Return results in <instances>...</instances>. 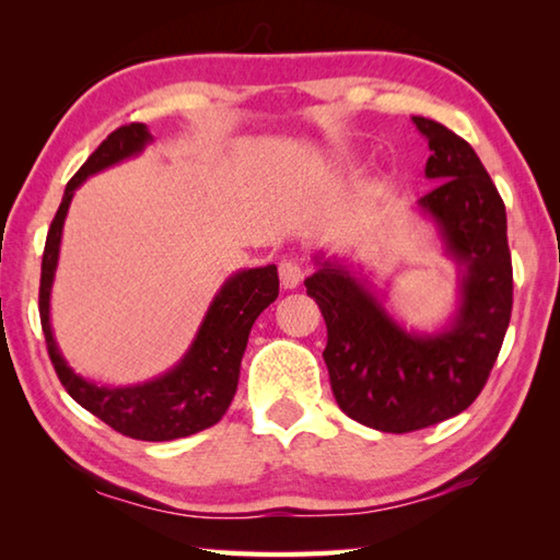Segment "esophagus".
Listing matches in <instances>:
<instances>
[{"instance_id":"34e87169","label":"esophagus","mask_w":560,"mask_h":560,"mask_svg":"<svg viewBox=\"0 0 560 560\" xmlns=\"http://www.w3.org/2000/svg\"><path fill=\"white\" fill-rule=\"evenodd\" d=\"M279 279H281V287L283 289H296L299 283H301V279H303L301 264L293 261V259H283L279 264Z\"/></svg>"}]
</instances>
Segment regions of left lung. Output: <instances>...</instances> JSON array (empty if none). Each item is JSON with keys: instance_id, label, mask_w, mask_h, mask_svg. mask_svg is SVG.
<instances>
[{"instance_id": "obj_1", "label": "left lung", "mask_w": 560, "mask_h": 560, "mask_svg": "<svg viewBox=\"0 0 560 560\" xmlns=\"http://www.w3.org/2000/svg\"><path fill=\"white\" fill-rule=\"evenodd\" d=\"M432 155V192L415 202L457 267V301L434 330L407 328L371 273L326 252L306 279L326 318L324 360L336 402L350 420L381 432H412L459 415L477 400L511 318L506 207L467 140L412 116Z\"/></svg>"}]
</instances>
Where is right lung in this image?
<instances>
[{
  "mask_svg": "<svg viewBox=\"0 0 560 560\" xmlns=\"http://www.w3.org/2000/svg\"><path fill=\"white\" fill-rule=\"evenodd\" d=\"M153 143L145 122L113 130L63 189L59 212L46 234L42 259L39 314L56 375L75 402L132 440L167 442L212 428L222 420L240 383L242 355L254 320L279 296L273 264L234 271L207 306L200 328L170 371L136 385H101L73 371L56 343L51 326V289L59 267L63 222L71 200L91 175L143 153Z\"/></svg>",
  "mask_w": 560,
  "mask_h": 560,
  "instance_id": "add662e5",
  "label": "right lung"
}]
</instances>
